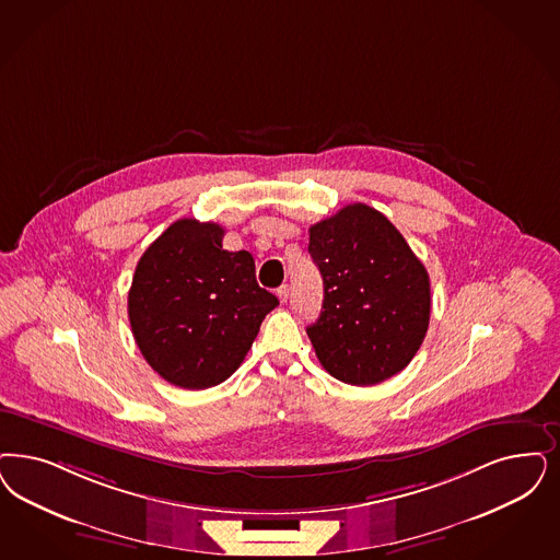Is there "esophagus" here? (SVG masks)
Wrapping results in <instances>:
<instances>
[{"label": "esophagus", "instance_id": "1", "mask_svg": "<svg viewBox=\"0 0 560 560\" xmlns=\"http://www.w3.org/2000/svg\"><path fill=\"white\" fill-rule=\"evenodd\" d=\"M277 295H279V300L285 304L288 298H290V285H281V288L277 290Z\"/></svg>", "mask_w": 560, "mask_h": 560}]
</instances>
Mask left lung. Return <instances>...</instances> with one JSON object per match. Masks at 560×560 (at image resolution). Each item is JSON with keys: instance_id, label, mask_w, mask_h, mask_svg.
<instances>
[{"instance_id": "left-lung-1", "label": "left lung", "mask_w": 560, "mask_h": 560, "mask_svg": "<svg viewBox=\"0 0 560 560\" xmlns=\"http://www.w3.org/2000/svg\"><path fill=\"white\" fill-rule=\"evenodd\" d=\"M325 300L308 330L318 362L341 383L372 386L411 362L430 323V279L383 212L355 202L310 228Z\"/></svg>"}]
</instances>
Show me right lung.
<instances>
[{"label": "right lung", "mask_w": 560, "mask_h": 560, "mask_svg": "<svg viewBox=\"0 0 560 560\" xmlns=\"http://www.w3.org/2000/svg\"><path fill=\"white\" fill-rule=\"evenodd\" d=\"M223 228L179 219L136 265L128 316L136 346L167 383L200 390L244 362L279 300L256 283L250 252L223 250Z\"/></svg>", "instance_id": "add662e5"}]
</instances>
